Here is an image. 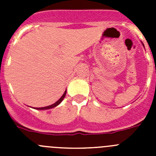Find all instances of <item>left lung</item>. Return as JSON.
<instances>
[{
  "label": "left lung",
  "mask_w": 156,
  "mask_h": 156,
  "mask_svg": "<svg viewBox=\"0 0 156 156\" xmlns=\"http://www.w3.org/2000/svg\"><path fill=\"white\" fill-rule=\"evenodd\" d=\"M143 46H144V44H143Z\"/></svg>",
  "instance_id": "obj_1"
}]
</instances>
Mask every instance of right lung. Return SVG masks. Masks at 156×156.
I'll use <instances>...</instances> for the list:
<instances>
[{
	"instance_id": "add662e5",
	"label": "right lung",
	"mask_w": 156,
	"mask_h": 156,
	"mask_svg": "<svg viewBox=\"0 0 156 156\" xmlns=\"http://www.w3.org/2000/svg\"><path fill=\"white\" fill-rule=\"evenodd\" d=\"M66 90H65V92H64V94H62V97L60 98H59L55 103H54V104L51 105L46 106V107H41V108H35V109H38V110H47V109H50V108H55V107H56V106L60 104L62 101L63 99H64L65 97H66Z\"/></svg>"
}]
</instances>
